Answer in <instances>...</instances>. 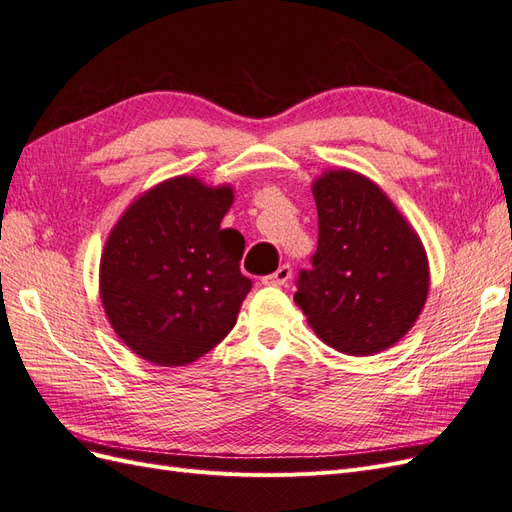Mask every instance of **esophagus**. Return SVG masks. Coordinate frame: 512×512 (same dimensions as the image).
<instances>
[{
	"mask_svg": "<svg viewBox=\"0 0 512 512\" xmlns=\"http://www.w3.org/2000/svg\"><path fill=\"white\" fill-rule=\"evenodd\" d=\"M290 277H292L290 265H282L275 273L262 277V284H265V286H286Z\"/></svg>",
	"mask_w": 512,
	"mask_h": 512,
	"instance_id": "1",
	"label": "esophagus"
}]
</instances>
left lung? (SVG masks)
I'll use <instances>...</instances> for the list:
<instances>
[{"mask_svg": "<svg viewBox=\"0 0 512 512\" xmlns=\"http://www.w3.org/2000/svg\"><path fill=\"white\" fill-rule=\"evenodd\" d=\"M318 250L297 280V303L324 344L352 356L391 348L427 301L423 243L374 181L327 170L312 185Z\"/></svg>", "mask_w": 512, "mask_h": 512, "instance_id": "8db88e82", "label": "left lung"}]
</instances>
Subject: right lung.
Listing matches in <instances>:
<instances>
[{"mask_svg": "<svg viewBox=\"0 0 512 512\" xmlns=\"http://www.w3.org/2000/svg\"><path fill=\"white\" fill-rule=\"evenodd\" d=\"M232 188L175 177L121 215L100 262L108 322L145 361L188 365L235 327L252 280L239 269L245 239L220 228Z\"/></svg>", "mask_w": 512, "mask_h": 512, "instance_id": "right-lung-1", "label": "right lung"}]
</instances>
